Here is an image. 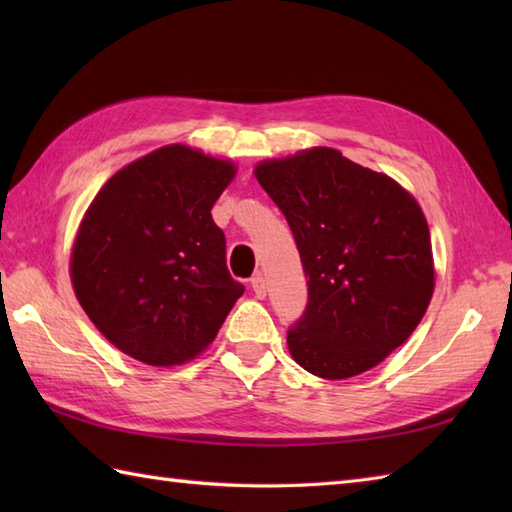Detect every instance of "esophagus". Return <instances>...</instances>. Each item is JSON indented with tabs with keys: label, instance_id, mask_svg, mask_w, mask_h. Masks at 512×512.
<instances>
[{
	"label": "esophagus",
	"instance_id": "34e87169",
	"mask_svg": "<svg viewBox=\"0 0 512 512\" xmlns=\"http://www.w3.org/2000/svg\"><path fill=\"white\" fill-rule=\"evenodd\" d=\"M250 286H253V292H255L257 299L266 297V279H264V275L257 273L253 279H250Z\"/></svg>",
	"mask_w": 512,
	"mask_h": 512
}]
</instances>
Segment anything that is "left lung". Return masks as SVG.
I'll return each instance as SVG.
<instances>
[{
  "instance_id": "1",
  "label": "left lung",
  "mask_w": 512,
  "mask_h": 512,
  "mask_svg": "<svg viewBox=\"0 0 512 512\" xmlns=\"http://www.w3.org/2000/svg\"><path fill=\"white\" fill-rule=\"evenodd\" d=\"M253 173L286 215L308 277L290 356L328 380L383 363L418 328L436 288L418 200L332 147L268 158Z\"/></svg>"
}]
</instances>
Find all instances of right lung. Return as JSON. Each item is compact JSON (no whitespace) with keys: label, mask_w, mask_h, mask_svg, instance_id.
<instances>
[{"label":"right lung","mask_w":512,"mask_h":512,"mask_svg":"<svg viewBox=\"0 0 512 512\" xmlns=\"http://www.w3.org/2000/svg\"><path fill=\"white\" fill-rule=\"evenodd\" d=\"M237 165L189 145L129 162L94 195L70 250L74 295L107 341L154 367L202 354L244 286L211 209Z\"/></svg>","instance_id":"1"}]
</instances>
